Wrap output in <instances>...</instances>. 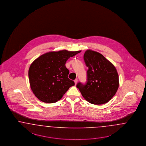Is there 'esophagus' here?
<instances>
[{
  "label": "esophagus",
  "mask_w": 146,
  "mask_h": 146,
  "mask_svg": "<svg viewBox=\"0 0 146 146\" xmlns=\"http://www.w3.org/2000/svg\"><path fill=\"white\" fill-rule=\"evenodd\" d=\"M74 82H75V84H76L78 83V79H76V80H74Z\"/></svg>",
  "instance_id": "34e87169"
}]
</instances>
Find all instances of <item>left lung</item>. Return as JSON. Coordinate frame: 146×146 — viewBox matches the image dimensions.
<instances>
[{"label": "left lung", "mask_w": 146, "mask_h": 146, "mask_svg": "<svg viewBox=\"0 0 146 146\" xmlns=\"http://www.w3.org/2000/svg\"><path fill=\"white\" fill-rule=\"evenodd\" d=\"M88 68L86 85L79 82L76 87L88 102L104 104L112 99L119 87V76L115 66L100 53L91 49L84 55Z\"/></svg>", "instance_id": "8db88e82"}]
</instances>
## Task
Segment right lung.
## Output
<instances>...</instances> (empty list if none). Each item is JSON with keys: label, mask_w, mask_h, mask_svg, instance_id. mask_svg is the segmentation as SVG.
I'll use <instances>...</instances> for the list:
<instances>
[{"label": "right lung", "mask_w": 146, "mask_h": 146, "mask_svg": "<svg viewBox=\"0 0 146 146\" xmlns=\"http://www.w3.org/2000/svg\"><path fill=\"white\" fill-rule=\"evenodd\" d=\"M79 51L61 50L46 52L35 59L29 69L30 86L35 96L42 102L52 103L62 98L75 85L68 78L67 60Z\"/></svg>", "instance_id": "obj_1"}]
</instances>
